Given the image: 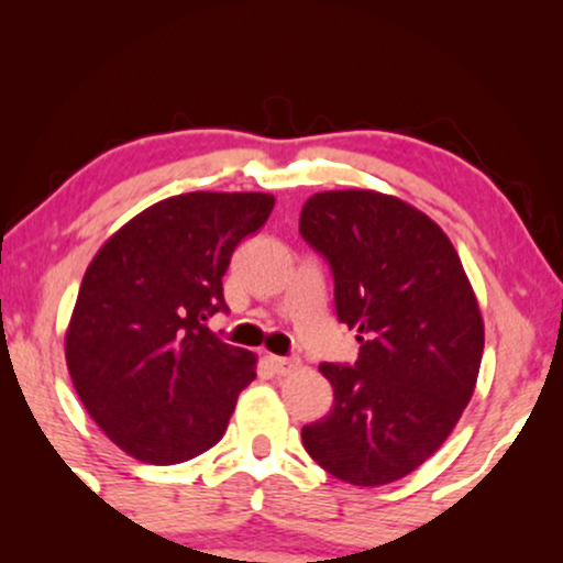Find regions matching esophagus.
Listing matches in <instances>:
<instances>
[{"label":"esophagus","instance_id":"34e87169","mask_svg":"<svg viewBox=\"0 0 563 563\" xmlns=\"http://www.w3.org/2000/svg\"><path fill=\"white\" fill-rule=\"evenodd\" d=\"M268 366H272L274 374L279 376H287V374H295L299 368V361L291 358V356H266Z\"/></svg>","mask_w":563,"mask_h":563}]
</instances>
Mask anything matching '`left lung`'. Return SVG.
Segmentation results:
<instances>
[{
  "label": "left lung",
  "instance_id": "1",
  "mask_svg": "<svg viewBox=\"0 0 563 563\" xmlns=\"http://www.w3.org/2000/svg\"><path fill=\"white\" fill-rule=\"evenodd\" d=\"M299 233L330 264L338 320L356 330V364H320L333 410L302 428L338 479L379 487L433 456L474 395L484 322L449 235L402 199L320 191Z\"/></svg>",
  "mask_w": 563,
  "mask_h": 563
}]
</instances>
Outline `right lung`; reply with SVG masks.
<instances>
[{"label": "right lung", "mask_w": 563, "mask_h": 563, "mask_svg": "<svg viewBox=\"0 0 563 563\" xmlns=\"http://www.w3.org/2000/svg\"><path fill=\"white\" fill-rule=\"evenodd\" d=\"M274 210L258 191H189L135 214L84 274L66 333L76 395L137 461L181 464L225 435L256 356L207 328L222 276Z\"/></svg>", "instance_id": "obj_1"}]
</instances>
